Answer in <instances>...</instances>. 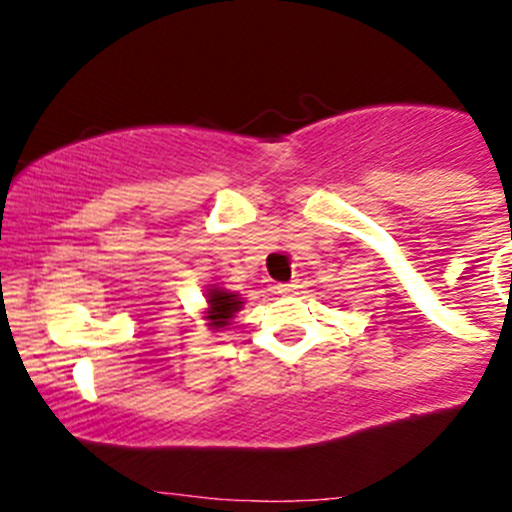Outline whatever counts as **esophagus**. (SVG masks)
Instances as JSON below:
<instances>
[{
  "instance_id": "obj_1",
  "label": "esophagus",
  "mask_w": 512,
  "mask_h": 512,
  "mask_svg": "<svg viewBox=\"0 0 512 512\" xmlns=\"http://www.w3.org/2000/svg\"><path fill=\"white\" fill-rule=\"evenodd\" d=\"M297 289H299L297 282H282V285H277V292L285 294V297H287V294H294Z\"/></svg>"
}]
</instances>
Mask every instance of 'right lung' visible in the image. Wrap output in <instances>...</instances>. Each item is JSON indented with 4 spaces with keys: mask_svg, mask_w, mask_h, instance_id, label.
Listing matches in <instances>:
<instances>
[{
    "mask_svg": "<svg viewBox=\"0 0 512 512\" xmlns=\"http://www.w3.org/2000/svg\"><path fill=\"white\" fill-rule=\"evenodd\" d=\"M208 304H210V324H213L215 329L225 327L227 322L232 319V314L240 309V299H237V294H230L225 292V289H213L208 297Z\"/></svg>",
    "mask_w": 512,
    "mask_h": 512,
    "instance_id": "obj_1",
    "label": "right lung"
}]
</instances>
